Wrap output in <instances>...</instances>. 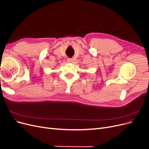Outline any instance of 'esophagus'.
<instances>
[{"mask_svg": "<svg viewBox=\"0 0 149 149\" xmlns=\"http://www.w3.org/2000/svg\"><path fill=\"white\" fill-rule=\"evenodd\" d=\"M68 62L69 63H72V62H73V59H72V58H69V59H68Z\"/></svg>", "mask_w": 149, "mask_h": 149, "instance_id": "1", "label": "esophagus"}]
</instances>
